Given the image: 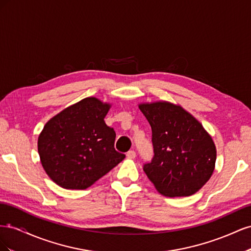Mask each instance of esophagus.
Returning a JSON list of instances; mask_svg holds the SVG:
<instances>
[{"label": "esophagus", "instance_id": "1", "mask_svg": "<svg viewBox=\"0 0 251 251\" xmlns=\"http://www.w3.org/2000/svg\"><path fill=\"white\" fill-rule=\"evenodd\" d=\"M126 157L127 158H130V159H134L135 157H136V153H135V151H128L127 153H126Z\"/></svg>", "mask_w": 251, "mask_h": 251}]
</instances>
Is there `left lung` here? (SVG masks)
<instances>
[{"label":"left lung","mask_w":251,"mask_h":251,"mask_svg":"<svg viewBox=\"0 0 251 251\" xmlns=\"http://www.w3.org/2000/svg\"><path fill=\"white\" fill-rule=\"evenodd\" d=\"M151 127L154 157L143 171L165 197H187L206 183L217 151L210 135L192 114L168 101L140 103Z\"/></svg>","instance_id":"1"}]
</instances>
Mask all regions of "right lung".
<instances>
[{
	"mask_svg": "<svg viewBox=\"0 0 251 251\" xmlns=\"http://www.w3.org/2000/svg\"><path fill=\"white\" fill-rule=\"evenodd\" d=\"M111 104L87 97L45 125L37 140L45 172L66 189H86L125 159L116 134L104 123Z\"/></svg>",
	"mask_w": 251,
	"mask_h": 251,
	"instance_id": "obj_1",
	"label": "right lung"
}]
</instances>
